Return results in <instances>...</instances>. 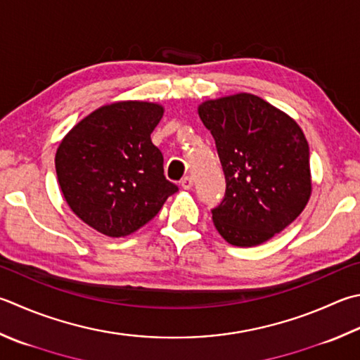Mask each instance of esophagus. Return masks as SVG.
Here are the masks:
<instances>
[{
  "instance_id": "1",
  "label": "esophagus",
  "mask_w": 360,
  "mask_h": 360,
  "mask_svg": "<svg viewBox=\"0 0 360 360\" xmlns=\"http://www.w3.org/2000/svg\"><path fill=\"white\" fill-rule=\"evenodd\" d=\"M180 185H181L183 189H191L193 185H194V180H193V177H189V175H186V177L181 179Z\"/></svg>"
}]
</instances>
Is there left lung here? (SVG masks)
Returning a JSON list of instances; mask_svg holds the SVG:
<instances>
[{
    "label": "left lung",
    "mask_w": 360,
    "mask_h": 360,
    "mask_svg": "<svg viewBox=\"0 0 360 360\" xmlns=\"http://www.w3.org/2000/svg\"><path fill=\"white\" fill-rule=\"evenodd\" d=\"M199 116L226 177L224 199L212 208L214 227L233 246L273 238L310 198V152L300 125L252 94L208 100Z\"/></svg>",
    "instance_id": "8db88e82"
}]
</instances>
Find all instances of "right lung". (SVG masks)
Returning a JSON list of instances; mask_svg holds the SVG:
<instances>
[{
	"instance_id": "right-lung-1",
	"label": "right lung",
	"mask_w": 360,
	"mask_h": 360,
	"mask_svg": "<svg viewBox=\"0 0 360 360\" xmlns=\"http://www.w3.org/2000/svg\"><path fill=\"white\" fill-rule=\"evenodd\" d=\"M161 117L160 105L117 101L89 114L59 144V186L72 212L97 232H136L179 191L150 139Z\"/></svg>"
}]
</instances>
